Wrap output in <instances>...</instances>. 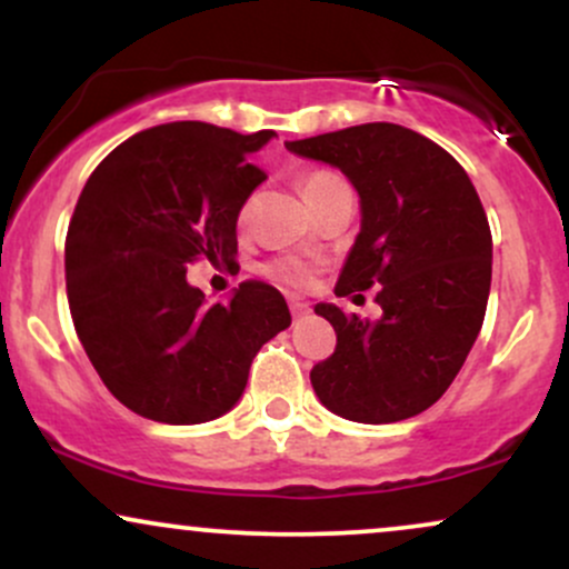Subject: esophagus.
Masks as SVG:
<instances>
[{
	"instance_id": "34e87169",
	"label": "esophagus",
	"mask_w": 569,
	"mask_h": 569,
	"mask_svg": "<svg viewBox=\"0 0 569 569\" xmlns=\"http://www.w3.org/2000/svg\"><path fill=\"white\" fill-rule=\"evenodd\" d=\"M291 316L293 318H302V316H307V312H310V305L307 302H299V299H291Z\"/></svg>"
}]
</instances>
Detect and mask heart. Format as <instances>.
<instances>
[{"instance_id":"heart-1","label":"heart","mask_w":569,"mask_h":569,"mask_svg":"<svg viewBox=\"0 0 569 569\" xmlns=\"http://www.w3.org/2000/svg\"><path fill=\"white\" fill-rule=\"evenodd\" d=\"M339 181H342V179H339V176H335V173H329V171H312V173H305L302 179H299V189H302L305 200L310 202V200H316L318 194H323L329 187L339 184ZM248 213H251V202H246L240 219H248ZM270 276L280 280V283L299 289V286L310 283L312 267L299 262V259H280V262L270 267Z\"/></svg>"}]
</instances>
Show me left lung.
<instances>
[{
    "instance_id": "1",
    "label": "left lung",
    "mask_w": 569,
    "mask_h": 569,
    "mask_svg": "<svg viewBox=\"0 0 569 569\" xmlns=\"http://www.w3.org/2000/svg\"><path fill=\"white\" fill-rule=\"evenodd\" d=\"M286 149L339 168L361 198V232L337 297L382 286L377 321L316 305L337 348L312 367V390L329 411L367 426L420 415L452 385L485 323L492 234L476 187L447 149L393 122Z\"/></svg>"
}]
</instances>
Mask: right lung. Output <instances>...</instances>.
Masks as SVG:
<instances>
[{
	"label": "right lung",
	"mask_w": 569,
	"mask_h": 569,
	"mask_svg": "<svg viewBox=\"0 0 569 569\" xmlns=\"http://www.w3.org/2000/svg\"><path fill=\"white\" fill-rule=\"evenodd\" d=\"M276 130L184 120L141 130L90 173L67 234V297L90 363L117 401L168 426L227 415L253 356L291 326L283 293L246 280L208 305L198 257L232 262L240 208L267 176L251 154Z\"/></svg>",
	"instance_id": "obj_1"
}]
</instances>
